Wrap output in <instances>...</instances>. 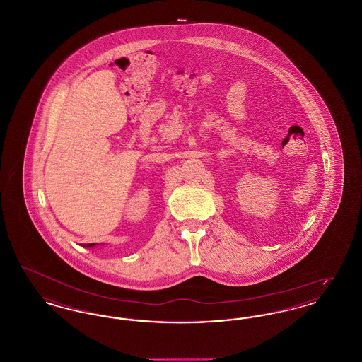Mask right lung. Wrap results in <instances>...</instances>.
<instances>
[{
    "label": "right lung",
    "instance_id": "add662e5",
    "mask_svg": "<svg viewBox=\"0 0 362 362\" xmlns=\"http://www.w3.org/2000/svg\"><path fill=\"white\" fill-rule=\"evenodd\" d=\"M95 245V243H90V244H86V247H93Z\"/></svg>",
    "mask_w": 362,
    "mask_h": 362
}]
</instances>
